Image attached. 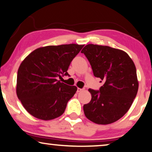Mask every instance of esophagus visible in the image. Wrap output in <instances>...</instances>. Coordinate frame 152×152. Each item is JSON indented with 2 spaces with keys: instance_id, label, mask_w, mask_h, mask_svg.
I'll use <instances>...</instances> for the list:
<instances>
[{
  "instance_id": "34e87169",
  "label": "esophagus",
  "mask_w": 152,
  "mask_h": 152,
  "mask_svg": "<svg viewBox=\"0 0 152 152\" xmlns=\"http://www.w3.org/2000/svg\"><path fill=\"white\" fill-rule=\"evenodd\" d=\"M84 90V88H77V93L82 92V91H83Z\"/></svg>"
}]
</instances>
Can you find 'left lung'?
Wrapping results in <instances>:
<instances>
[{"instance_id": "1", "label": "left lung", "mask_w": 152, "mask_h": 152, "mask_svg": "<svg viewBox=\"0 0 152 152\" xmlns=\"http://www.w3.org/2000/svg\"><path fill=\"white\" fill-rule=\"evenodd\" d=\"M81 53L95 77L104 82L99 91L88 89L91 100L84 105L85 115L95 124L113 123L128 111L138 93L136 66L125 52L107 45L88 44Z\"/></svg>"}]
</instances>
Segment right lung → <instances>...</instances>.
<instances>
[{
  "label": "right lung",
  "instance_id": "right-lung-1",
  "mask_svg": "<svg viewBox=\"0 0 152 152\" xmlns=\"http://www.w3.org/2000/svg\"><path fill=\"white\" fill-rule=\"evenodd\" d=\"M83 47L75 43L41 47L21 62L17 73L16 95L30 115L50 120L64 113L77 88L61 82L58 78L69 75L67 70L70 62Z\"/></svg>",
  "mask_w": 152,
  "mask_h": 152
}]
</instances>
